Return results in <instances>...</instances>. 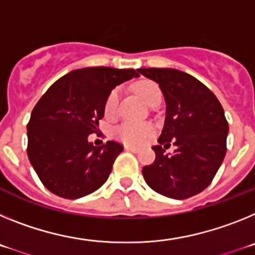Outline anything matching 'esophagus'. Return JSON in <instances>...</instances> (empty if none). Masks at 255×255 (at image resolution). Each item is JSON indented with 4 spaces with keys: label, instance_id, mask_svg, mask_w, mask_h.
<instances>
[{
    "label": "esophagus",
    "instance_id": "obj_1",
    "mask_svg": "<svg viewBox=\"0 0 255 255\" xmlns=\"http://www.w3.org/2000/svg\"><path fill=\"white\" fill-rule=\"evenodd\" d=\"M125 149H126V150H130V152H134V153L138 152V148L131 147V145H125Z\"/></svg>",
    "mask_w": 255,
    "mask_h": 255
}]
</instances>
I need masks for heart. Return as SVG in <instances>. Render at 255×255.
<instances>
[{
    "instance_id": "1",
    "label": "heart",
    "mask_w": 255,
    "mask_h": 255,
    "mask_svg": "<svg viewBox=\"0 0 255 255\" xmlns=\"http://www.w3.org/2000/svg\"><path fill=\"white\" fill-rule=\"evenodd\" d=\"M135 93L143 101L145 105L150 106L154 101L161 100V91L154 83L145 82L138 84L135 87ZM120 94L119 91H114L106 101L105 112L106 116L112 117L116 115L117 105H119ZM152 132V128L148 125H136V124H123L116 130L117 138L123 140L124 143L138 145L147 139L148 135Z\"/></svg>"
}]
</instances>
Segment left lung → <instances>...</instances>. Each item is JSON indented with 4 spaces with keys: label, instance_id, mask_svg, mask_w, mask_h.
<instances>
[{
    "label": "left lung",
    "instance_id": "obj_1",
    "mask_svg": "<svg viewBox=\"0 0 255 255\" xmlns=\"http://www.w3.org/2000/svg\"><path fill=\"white\" fill-rule=\"evenodd\" d=\"M138 71L159 85L166 102L159 144L152 147L155 159L141 170L144 180L158 194L172 199L199 194L211 184L226 154L229 124L224 108L203 83L184 71ZM171 141L177 149L166 153Z\"/></svg>",
    "mask_w": 255,
    "mask_h": 255
}]
</instances>
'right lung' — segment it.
I'll list each match as a JSON object with an SVG mask.
<instances>
[{
	"mask_svg": "<svg viewBox=\"0 0 255 255\" xmlns=\"http://www.w3.org/2000/svg\"><path fill=\"white\" fill-rule=\"evenodd\" d=\"M138 76L134 69L73 70L38 101L26 126L28 157L53 194L78 199L105 184L124 147L114 140L94 147L88 136L98 131L112 89Z\"/></svg>",
	"mask_w": 255,
	"mask_h": 255,
	"instance_id": "1",
	"label": "right lung"
}]
</instances>
